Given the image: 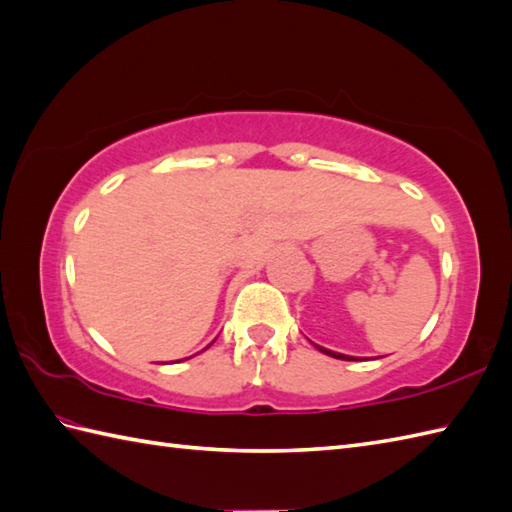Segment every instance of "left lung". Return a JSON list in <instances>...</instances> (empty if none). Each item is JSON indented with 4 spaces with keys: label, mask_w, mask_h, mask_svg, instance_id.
<instances>
[{
    "label": "left lung",
    "mask_w": 512,
    "mask_h": 512,
    "mask_svg": "<svg viewBox=\"0 0 512 512\" xmlns=\"http://www.w3.org/2000/svg\"><path fill=\"white\" fill-rule=\"evenodd\" d=\"M314 347H317L319 352L332 356V358H341V361H356L354 356H347V354H341V352H332V350H328V347H321V345H317V343H314Z\"/></svg>",
    "instance_id": "obj_1"
}]
</instances>
